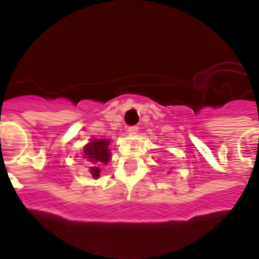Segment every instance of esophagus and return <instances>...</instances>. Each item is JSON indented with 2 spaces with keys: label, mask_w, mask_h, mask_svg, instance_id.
<instances>
[{
  "label": "esophagus",
  "mask_w": 259,
  "mask_h": 259,
  "mask_svg": "<svg viewBox=\"0 0 259 259\" xmlns=\"http://www.w3.org/2000/svg\"><path fill=\"white\" fill-rule=\"evenodd\" d=\"M137 130H139V127H137V125H131V127H128L127 132L130 135H134V134H136Z\"/></svg>",
  "instance_id": "esophagus-1"
}]
</instances>
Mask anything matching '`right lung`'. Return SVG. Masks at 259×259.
Listing matches in <instances>:
<instances>
[{
    "mask_svg": "<svg viewBox=\"0 0 259 259\" xmlns=\"http://www.w3.org/2000/svg\"><path fill=\"white\" fill-rule=\"evenodd\" d=\"M110 140L101 139V140H93L84 148L83 158L87 159L91 168V174L93 178H98L101 172V166L106 164L110 159L109 152Z\"/></svg>",
    "mask_w": 259,
    "mask_h": 259,
    "instance_id": "1",
    "label": "right lung"
}]
</instances>
